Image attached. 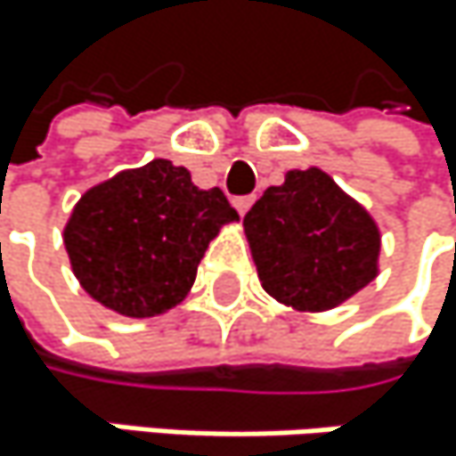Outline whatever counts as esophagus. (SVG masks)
I'll return each mask as SVG.
<instances>
[{
    "label": "esophagus",
    "instance_id": "1",
    "mask_svg": "<svg viewBox=\"0 0 456 456\" xmlns=\"http://www.w3.org/2000/svg\"><path fill=\"white\" fill-rule=\"evenodd\" d=\"M232 205L238 208V213H240V216H246V213H248V208L254 205V197H235V200H232Z\"/></svg>",
    "mask_w": 456,
    "mask_h": 456
}]
</instances>
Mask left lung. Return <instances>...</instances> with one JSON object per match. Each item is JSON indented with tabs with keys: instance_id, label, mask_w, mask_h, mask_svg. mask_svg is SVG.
Returning a JSON list of instances; mask_svg holds the SVG:
<instances>
[{
	"instance_id": "obj_1",
	"label": "left lung",
	"mask_w": 456,
	"mask_h": 456,
	"mask_svg": "<svg viewBox=\"0 0 456 456\" xmlns=\"http://www.w3.org/2000/svg\"><path fill=\"white\" fill-rule=\"evenodd\" d=\"M243 226L265 291L295 311H330L379 275L373 216L319 167L289 170Z\"/></svg>"
}]
</instances>
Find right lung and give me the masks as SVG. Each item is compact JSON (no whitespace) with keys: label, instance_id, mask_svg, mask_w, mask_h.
Returning a JSON list of instances; mask_svg holds the SVG:
<instances>
[{"label":"right lung","instance_id":"obj_1","mask_svg":"<svg viewBox=\"0 0 456 456\" xmlns=\"http://www.w3.org/2000/svg\"><path fill=\"white\" fill-rule=\"evenodd\" d=\"M238 210L221 189H197L186 167L153 159L88 189L64 226L80 286L105 308L148 319L175 308L197 265Z\"/></svg>","mask_w":456,"mask_h":456}]
</instances>
